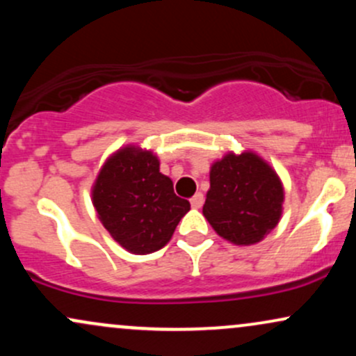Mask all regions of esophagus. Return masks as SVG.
I'll return each instance as SVG.
<instances>
[{"label":"esophagus","mask_w":356,"mask_h":356,"mask_svg":"<svg viewBox=\"0 0 356 356\" xmlns=\"http://www.w3.org/2000/svg\"><path fill=\"white\" fill-rule=\"evenodd\" d=\"M202 204H204V195L201 194V192H197V194L191 199V206L194 207V209H201Z\"/></svg>","instance_id":"34e87169"}]
</instances>
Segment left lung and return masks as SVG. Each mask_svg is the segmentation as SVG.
I'll return each mask as SVG.
<instances>
[{
  "mask_svg": "<svg viewBox=\"0 0 356 356\" xmlns=\"http://www.w3.org/2000/svg\"><path fill=\"white\" fill-rule=\"evenodd\" d=\"M209 181L202 214L222 239L252 246L277 226L283 214V182L256 152H227L211 165Z\"/></svg>",
  "mask_w": 356,
  "mask_h": 356,
  "instance_id": "1",
  "label": "left lung"
}]
</instances>
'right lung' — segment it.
Here are the masks:
<instances>
[{"mask_svg": "<svg viewBox=\"0 0 356 356\" xmlns=\"http://www.w3.org/2000/svg\"><path fill=\"white\" fill-rule=\"evenodd\" d=\"M92 202L108 234L132 254L164 248L191 209L161 172L157 155L132 144L104 162L92 186Z\"/></svg>", "mask_w": 356, "mask_h": 356, "instance_id": "right-lung-1", "label": "right lung"}]
</instances>
